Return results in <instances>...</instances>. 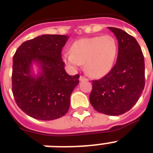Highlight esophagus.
I'll list each match as a JSON object with an SVG mask.
<instances>
[{
    "mask_svg": "<svg viewBox=\"0 0 153 153\" xmlns=\"http://www.w3.org/2000/svg\"><path fill=\"white\" fill-rule=\"evenodd\" d=\"M79 80L80 81H88V79H86V77L84 76H80V78H79Z\"/></svg>",
    "mask_w": 153,
    "mask_h": 153,
    "instance_id": "esophagus-1",
    "label": "esophagus"
}]
</instances>
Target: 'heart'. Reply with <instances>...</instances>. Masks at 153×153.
Listing matches in <instances>:
<instances>
[{
	"mask_svg": "<svg viewBox=\"0 0 153 153\" xmlns=\"http://www.w3.org/2000/svg\"><path fill=\"white\" fill-rule=\"evenodd\" d=\"M117 55L116 39L109 35L82 38L72 44L71 51L65 53V62L73 67L85 63L90 76L100 78L110 71Z\"/></svg>",
	"mask_w": 153,
	"mask_h": 153,
	"instance_id": "heart-1",
	"label": "heart"
}]
</instances>
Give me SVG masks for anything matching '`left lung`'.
Wrapping results in <instances>:
<instances>
[{"instance_id":"1","label":"left lung","mask_w":153,"mask_h":153,"mask_svg":"<svg viewBox=\"0 0 153 153\" xmlns=\"http://www.w3.org/2000/svg\"><path fill=\"white\" fill-rule=\"evenodd\" d=\"M118 41L117 62L99 80L92 81L90 102L96 111L117 116L137 103L145 87V59L133 36L117 27H108Z\"/></svg>"}]
</instances>
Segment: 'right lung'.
<instances>
[{
    "mask_svg": "<svg viewBox=\"0 0 153 153\" xmlns=\"http://www.w3.org/2000/svg\"><path fill=\"white\" fill-rule=\"evenodd\" d=\"M68 38L42 35L24 42L13 56V96L20 109L33 118L51 121L68 112L71 93L79 82V74L66 72L61 56ZM33 63L40 67L36 76Z\"/></svg>",
    "mask_w": 153,
    "mask_h": 153,
    "instance_id": "obj_1",
    "label": "right lung"
}]
</instances>
